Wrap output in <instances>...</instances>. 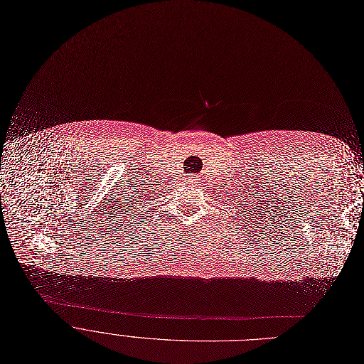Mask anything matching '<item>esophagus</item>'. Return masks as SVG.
I'll list each match as a JSON object with an SVG mask.
<instances>
[{
  "label": "esophagus",
  "mask_w": 364,
  "mask_h": 364,
  "mask_svg": "<svg viewBox=\"0 0 364 364\" xmlns=\"http://www.w3.org/2000/svg\"><path fill=\"white\" fill-rule=\"evenodd\" d=\"M186 182H188V183H191V185H195V183H198V179H196V176H195V175H188Z\"/></svg>",
  "instance_id": "esophagus-1"
}]
</instances>
